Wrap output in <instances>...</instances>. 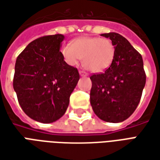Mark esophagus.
<instances>
[{
    "label": "esophagus",
    "instance_id": "34e87169",
    "mask_svg": "<svg viewBox=\"0 0 160 160\" xmlns=\"http://www.w3.org/2000/svg\"><path fill=\"white\" fill-rule=\"evenodd\" d=\"M80 76H82V77L88 76V73H87V72H85L84 70H80Z\"/></svg>",
    "mask_w": 160,
    "mask_h": 160
}]
</instances>
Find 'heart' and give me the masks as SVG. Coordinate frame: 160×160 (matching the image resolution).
<instances>
[{
  "mask_svg": "<svg viewBox=\"0 0 160 160\" xmlns=\"http://www.w3.org/2000/svg\"><path fill=\"white\" fill-rule=\"evenodd\" d=\"M61 52L68 64L77 65L82 60L83 66L94 73L107 69L113 62L116 47L109 38L98 37H82L73 42L72 45L65 44Z\"/></svg>",
  "mask_w": 160,
  "mask_h": 160,
  "instance_id": "heart-1",
  "label": "heart"
}]
</instances>
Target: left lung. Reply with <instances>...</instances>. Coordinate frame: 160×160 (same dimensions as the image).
<instances>
[{
	"mask_svg": "<svg viewBox=\"0 0 160 160\" xmlns=\"http://www.w3.org/2000/svg\"><path fill=\"white\" fill-rule=\"evenodd\" d=\"M116 47L113 62L104 73L90 77V102L94 113L108 122H123L134 113L146 84L142 56L124 37L101 34Z\"/></svg>",
	"mask_w": 160,
	"mask_h": 160,
	"instance_id": "8db88e82",
	"label": "left lung"
}]
</instances>
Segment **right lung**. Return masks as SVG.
I'll return each instance as SVG.
<instances>
[{
    "label": "right lung",
    "mask_w": 160,
    "mask_h": 160,
    "mask_svg": "<svg viewBox=\"0 0 160 160\" xmlns=\"http://www.w3.org/2000/svg\"><path fill=\"white\" fill-rule=\"evenodd\" d=\"M62 34L31 42L17 57L13 89L29 118L42 123L56 122L66 112L69 98L80 80L60 51Z\"/></svg>",
    "instance_id": "add662e5"
}]
</instances>
